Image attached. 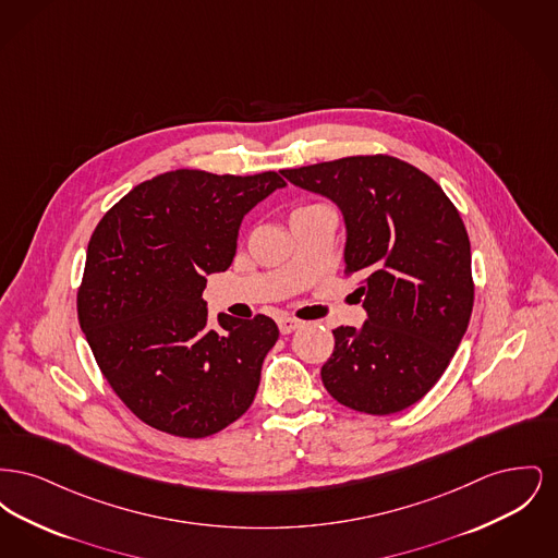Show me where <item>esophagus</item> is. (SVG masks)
Instances as JSON below:
<instances>
[{
    "instance_id": "34e87169",
    "label": "esophagus",
    "mask_w": 558,
    "mask_h": 558,
    "mask_svg": "<svg viewBox=\"0 0 558 558\" xmlns=\"http://www.w3.org/2000/svg\"><path fill=\"white\" fill-rule=\"evenodd\" d=\"M299 326H301V319L289 318V316L278 318V328L282 335H291L292 330H296Z\"/></svg>"
}]
</instances>
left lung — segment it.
Here are the masks:
<instances>
[{"label": "left lung", "instance_id": "obj_1", "mask_svg": "<svg viewBox=\"0 0 558 558\" xmlns=\"http://www.w3.org/2000/svg\"><path fill=\"white\" fill-rule=\"evenodd\" d=\"M345 219V274L362 278L368 319L332 330L326 391L351 410L396 414L448 368L475 301L471 242L437 182L410 162L347 157L280 171Z\"/></svg>", "mask_w": 558, "mask_h": 558}]
</instances>
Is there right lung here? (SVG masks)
Wrapping results in <instances>:
<instances>
[{
  "label": "right lung",
  "mask_w": 558,
  "mask_h": 558,
  "mask_svg": "<svg viewBox=\"0 0 558 558\" xmlns=\"http://www.w3.org/2000/svg\"><path fill=\"white\" fill-rule=\"evenodd\" d=\"M276 173L167 171L128 192L96 226L77 292L81 330L112 391L162 433L201 439L251 408L278 326L209 322L207 276L236 255L242 217Z\"/></svg>",
  "instance_id": "obj_1"
}]
</instances>
